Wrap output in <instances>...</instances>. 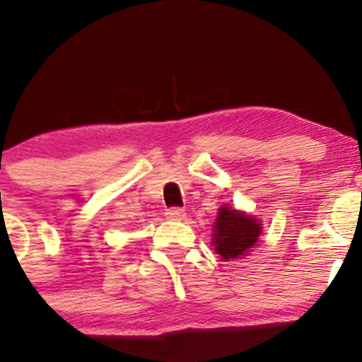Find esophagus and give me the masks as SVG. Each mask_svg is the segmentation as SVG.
<instances>
[{
  "label": "esophagus",
  "mask_w": 362,
  "mask_h": 362,
  "mask_svg": "<svg viewBox=\"0 0 362 362\" xmlns=\"http://www.w3.org/2000/svg\"><path fill=\"white\" fill-rule=\"evenodd\" d=\"M166 217L171 221H182L186 217V212L185 209H181V207H170V209L166 211Z\"/></svg>",
  "instance_id": "esophagus-1"
}]
</instances>
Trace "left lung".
I'll return each instance as SVG.
<instances>
[{"label": "left lung", "mask_w": 362, "mask_h": 362, "mask_svg": "<svg viewBox=\"0 0 362 362\" xmlns=\"http://www.w3.org/2000/svg\"><path fill=\"white\" fill-rule=\"evenodd\" d=\"M212 245L224 260H234L247 255L262 234V224L257 217L222 206L214 222Z\"/></svg>", "instance_id": "8db88e82"}]
</instances>
